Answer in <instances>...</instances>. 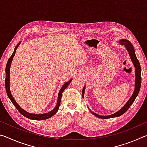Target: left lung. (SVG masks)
Instances as JSON below:
<instances>
[{
  "label": "left lung",
  "mask_w": 147,
  "mask_h": 147,
  "mask_svg": "<svg viewBox=\"0 0 147 147\" xmlns=\"http://www.w3.org/2000/svg\"><path fill=\"white\" fill-rule=\"evenodd\" d=\"M119 43H120V44L122 45H124L126 47L127 51L129 52V54H130V58L133 62L134 67H135L136 68L135 89H134L132 96H131V98L129 99V100L127 102V103L123 106V108H122L120 110L118 111L117 112L113 113L112 115H107V116L99 115H97V114H96L95 113L92 112V113H93L94 115H95L96 117H97L100 118V119H109V118L117 117H119L123 115V113H125L126 111L128 110L129 108L130 107V106L133 104L136 98L137 97V96L138 95L139 90H140L141 84V68L140 66V63H139V61L136 56L135 51H134V47L130 42L128 40H126V39H121V40H120V41H119ZM84 91H85V87L83 88V90H82V96H84Z\"/></svg>",
  "instance_id": "obj_1"
}]
</instances>
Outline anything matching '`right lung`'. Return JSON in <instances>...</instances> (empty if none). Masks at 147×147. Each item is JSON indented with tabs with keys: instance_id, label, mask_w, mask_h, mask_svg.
Returning a JSON list of instances; mask_svg holds the SVG:
<instances>
[{
	"instance_id": "obj_1",
	"label": "right lung",
	"mask_w": 147,
	"mask_h": 147,
	"mask_svg": "<svg viewBox=\"0 0 147 147\" xmlns=\"http://www.w3.org/2000/svg\"><path fill=\"white\" fill-rule=\"evenodd\" d=\"M19 45V43L17 44V45L16 46V49H15L12 55L10 56V58H9L8 62H7L6 64V78H5V87H6V91L7 94H8L9 98L10 99V100L11 101V102L13 104V105L16 106V108H17V110L19 111V113H21L22 115L23 116L25 117L26 118H28L30 119H32V120H45V119H49L51 117H53L54 114H55L57 111H58V109L59 108V105H60V102H61V94L63 91L66 89L67 87L69 86V84L71 83V82L72 80V79L70 80L67 82H66L64 85L62 86V88H61L60 91H59V93L58 94V103H57V105L56 106V108H54L53 110H52L51 112H49L48 113H45V114H32L28 112H26V111H24L23 109H22L21 107H20L18 104H17L16 100H14V98L12 96L10 90H9V69H10V65L11 63L12 59H13V58L15 56V54H16V49L17 47H18Z\"/></svg>"
}]
</instances>
